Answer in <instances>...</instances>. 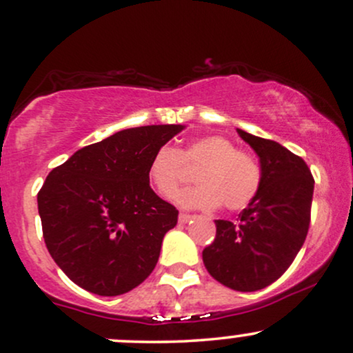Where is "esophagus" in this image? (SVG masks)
I'll list each match as a JSON object with an SVG mask.
<instances>
[{"mask_svg":"<svg viewBox=\"0 0 353 353\" xmlns=\"http://www.w3.org/2000/svg\"><path fill=\"white\" fill-rule=\"evenodd\" d=\"M190 219H192V215H189V214H179V223H188Z\"/></svg>","mask_w":353,"mask_h":353,"instance_id":"1","label":"esophagus"}]
</instances>
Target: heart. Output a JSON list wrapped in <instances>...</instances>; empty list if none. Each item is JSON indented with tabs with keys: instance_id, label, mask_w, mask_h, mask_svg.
<instances>
[{
	"instance_id": "b5f03b06",
	"label": "heart",
	"mask_w": 353,
	"mask_h": 353,
	"mask_svg": "<svg viewBox=\"0 0 353 353\" xmlns=\"http://www.w3.org/2000/svg\"><path fill=\"white\" fill-rule=\"evenodd\" d=\"M188 165L201 168L197 174L201 185L176 199L184 209L210 210L223 203L227 210H241L260 190L261 169L256 161L219 134L194 139L182 151L169 144L158 148L148 165V177L161 197L172 199L189 179Z\"/></svg>"
}]
</instances>
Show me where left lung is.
<instances>
[{
  "label": "left lung",
  "instance_id": "obj_1",
  "mask_svg": "<svg viewBox=\"0 0 353 353\" xmlns=\"http://www.w3.org/2000/svg\"><path fill=\"white\" fill-rule=\"evenodd\" d=\"M236 133L260 158V190L236 223L215 220L217 235L202 260L223 286L252 292L274 283L299 253L311 222L314 179L303 158L279 143Z\"/></svg>",
  "mask_w": 353,
  "mask_h": 353
}]
</instances>
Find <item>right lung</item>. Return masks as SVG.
<instances>
[{
	"mask_svg": "<svg viewBox=\"0 0 353 353\" xmlns=\"http://www.w3.org/2000/svg\"><path fill=\"white\" fill-rule=\"evenodd\" d=\"M182 128L121 130L50 171L37 194L44 241L59 268L80 288L120 296L152 273L179 212L150 188L148 165Z\"/></svg>",
	"mask_w": 353,
	"mask_h": 353,
	"instance_id": "right-lung-1",
	"label": "right lung"
}]
</instances>
